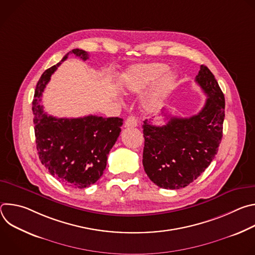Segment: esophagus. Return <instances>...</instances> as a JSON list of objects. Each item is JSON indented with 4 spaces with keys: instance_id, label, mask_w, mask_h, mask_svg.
Instances as JSON below:
<instances>
[{
    "instance_id": "1",
    "label": "esophagus",
    "mask_w": 255,
    "mask_h": 255,
    "mask_svg": "<svg viewBox=\"0 0 255 255\" xmlns=\"http://www.w3.org/2000/svg\"><path fill=\"white\" fill-rule=\"evenodd\" d=\"M137 126V120L134 116H129L124 123L125 128H134Z\"/></svg>"
}]
</instances>
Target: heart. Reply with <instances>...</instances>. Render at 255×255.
I'll use <instances>...</instances> for the list:
<instances>
[{"label":"heart","instance_id":"b5f03b06","mask_svg":"<svg viewBox=\"0 0 255 255\" xmlns=\"http://www.w3.org/2000/svg\"><path fill=\"white\" fill-rule=\"evenodd\" d=\"M167 69L168 66L161 62L134 65L122 77L119 88L127 95L138 94L152 84L142 99V108L145 112L154 113L161 107L176 82L175 74Z\"/></svg>","mask_w":255,"mask_h":255}]
</instances>
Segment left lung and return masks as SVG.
<instances>
[{
    "label": "left lung",
    "instance_id": "8db88e82",
    "mask_svg": "<svg viewBox=\"0 0 255 255\" xmlns=\"http://www.w3.org/2000/svg\"><path fill=\"white\" fill-rule=\"evenodd\" d=\"M196 83L208 96L202 110L190 118L164 115L165 125L143 123L144 170L162 189L189 186L210 165L223 136L225 98L214 75L201 65Z\"/></svg>",
    "mask_w": 255,
    "mask_h": 255
}]
</instances>
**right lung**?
Masks as SVG:
<instances>
[{
	"label": "right lung",
	"instance_id": "1",
	"mask_svg": "<svg viewBox=\"0 0 255 255\" xmlns=\"http://www.w3.org/2000/svg\"><path fill=\"white\" fill-rule=\"evenodd\" d=\"M69 53L83 60L89 58L87 51L72 49L57 64L46 69L36 85L32 102L36 148L41 163L52 176L68 187L85 189L102 176L108 154L120 135L123 119L93 115L55 118L43 112L42 93Z\"/></svg>",
	"mask_w": 255,
	"mask_h": 255
}]
</instances>
